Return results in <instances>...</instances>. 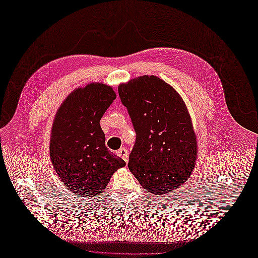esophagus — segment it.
I'll list each match as a JSON object with an SVG mask.
<instances>
[{"mask_svg":"<svg viewBox=\"0 0 258 258\" xmlns=\"http://www.w3.org/2000/svg\"><path fill=\"white\" fill-rule=\"evenodd\" d=\"M117 155L119 156V157H121L124 161H128V152H127V150L126 148H120V150H118L117 151Z\"/></svg>","mask_w":258,"mask_h":258,"instance_id":"obj_1","label":"esophagus"}]
</instances>
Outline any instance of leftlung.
Instances as JSON below:
<instances>
[{
  "mask_svg": "<svg viewBox=\"0 0 258 258\" xmlns=\"http://www.w3.org/2000/svg\"><path fill=\"white\" fill-rule=\"evenodd\" d=\"M137 139L128 167L139 183L155 195L169 194L189 178L198 146L182 97L165 81L144 75L120 84Z\"/></svg>",
  "mask_w": 258,
  "mask_h": 258,
  "instance_id": "1",
  "label": "left lung"
}]
</instances>
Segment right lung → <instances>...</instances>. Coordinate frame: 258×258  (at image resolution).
Returning <instances> with one entry per match:
<instances>
[{"mask_svg": "<svg viewBox=\"0 0 258 258\" xmlns=\"http://www.w3.org/2000/svg\"><path fill=\"white\" fill-rule=\"evenodd\" d=\"M116 99L111 86L91 83L77 88L58 108L49 154L56 173L77 196L102 192L117 169L126 166L105 146L100 120Z\"/></svg>", "mask_w": 258, "mask_h": 258, "instance_id": "add662e5", "label": "right lung"}]
</instances>
